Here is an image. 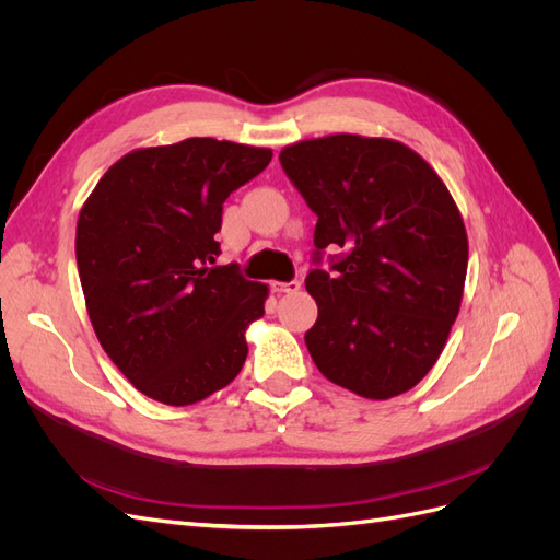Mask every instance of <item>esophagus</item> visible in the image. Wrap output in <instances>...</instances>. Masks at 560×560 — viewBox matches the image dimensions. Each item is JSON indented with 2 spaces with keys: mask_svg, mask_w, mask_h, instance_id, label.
<instances>
[{
  "mask_svg": "<svg viewBox=\"0 0 560 560\" xmlns=\"http://www.w3.org/2000/svg\"><path fill=\"white\" fill-rule=\"evenodd\" d=\"M270 290L276 294H294L301 290V282L299 280H290V282H273L270 284Z\"/></svg>",
  "mask_w": 560,
  "mask_h": 560,
  "instance_id": "1",
  "label": "esophagus"
}]
</instances>
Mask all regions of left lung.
I'll return each mask as SVG.
<instances>
[{
    "instance_id": "1",
    "label": "left lung",
    "mask_w": 560,
    "mask_h": 560,
    "mask_svg": "<svg viewBox=\"0 0 560 560\" xmlns=\"http://www.w3.org/2000/svg\"><path fill=\"white\" fill-rule=\"evenodd\" d=\"M317 214L306 346L322 376L366 399L425 378L460 311L467 233L446 184L397 140L338 132L280 151ZM327 246H341L329 271Z\"/></svg>"
}]
</instances>
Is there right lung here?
<instances>
[{"instance_id": "right-lung-1", "label": "right lung", "mask_w": 560, "mask_h": 560, "mask_svg": "<svg viewBox=\"0 0 560 560\" xmlns=\"http://www.w3.org/2000/svg\"><path fill=\"white\" fill-rule=\"evenodd\" d=\"M273 151L212 138L135 149L83 202L77 266L100 346L142 395L186 406L226 387L268 287L219 257L224 200Z\"/></svg>"}]
</instances>
